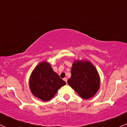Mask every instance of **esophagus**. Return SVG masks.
<instances>
[{"label":"esophagus","instance_id":"obj_1","mask_svg":"<svg viewBox=\"0 0 127 127\" xmlns=\"http://www.w3.org/2000/svg\"><path fill=\"white\" fill-rule=\"evenodd\" d=\"M63 80H64V81H65V82H66V83H67V78H66V77L64 78V79H63Z\"/></svg>","mask_w":127,"mask_h":127}]
</instances>
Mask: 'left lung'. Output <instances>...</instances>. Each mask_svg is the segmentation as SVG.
<instances>
[{
    "mask_svg": "<svg viewBox=\"0 0 127 127\" xmlns=\"http://www.w3.org/2000/svg\"><path fill=\"white\" fill-rule=\"evenodd\" d=\"M67 84L84 99H89L99 88L100 80L95 66L89 61L74 62Z\"/></svg>",
    "mask_w": 127,
    "mask_h": 127,
    "instance_id": "left-lung-1",
    "label": "left lung"
}]
</instances>
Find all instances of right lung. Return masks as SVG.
Wrapping results in <instances>:
<instances>
[{"label": "right lung", "instance_id": "obj_1", "mask_svg": "<svg viewBox=\"0 0 127 127\" xmlns=\"http://www.w3.org/2000/svg\"><path fill=\"white\" fill-rule=\"evenodd\" d=\"M66 84L47 62L41 63L35 67L29 80L32 94L44 101L52 99Z\"/></svg>", "mask_w": 127, "mask_h": 127}]
</instances>
